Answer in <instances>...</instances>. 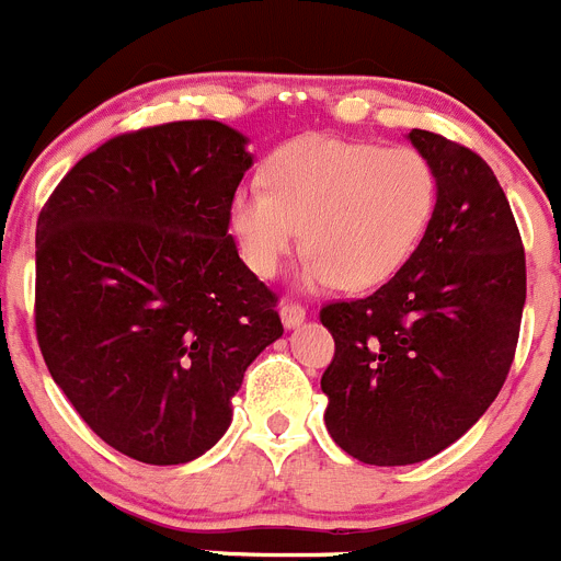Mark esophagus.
Listing matches in <instances>:
<instances>
[{
  "mask_svg": "<svg viewBox=\"0 0 561 561\" xmlns=\"http://www.w3.org/2000/svg\"><path fill=\"white\" fill-rule=\"evenodd\" d=\"M279 316L282 324H285L287 330H294L305 321V308H301V305H294V301H287V305H279Z\"/></svg>",
  "mask_w": 561,
  "mask_h": 561,
  "instance_id": "esophagus-1",
  "label": "esophagus"
}]
</instances>
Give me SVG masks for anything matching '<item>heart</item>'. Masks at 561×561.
Instances as JSON below:
<instances>
[{"instance_id": "heart-1", "label": "heart", "mask_w": 561, "mask_h": 561, "mask_svg": "<svg viewBox=\"0 0 561 561\" xmlns=\"http://www.w3.org/2000/svg\"><path fill=\"white\" fill-rule=\"evenodd\" d=\"M265 188L240 186L228 203L240 256L274 279L305 245L299 287L369 290L412 260L437 206L435 169L412 146L305 135L265 163Z\"/></svg>"}]
</instances>
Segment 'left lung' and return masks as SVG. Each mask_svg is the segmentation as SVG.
<instances>
[{
	"mask_svg": "<svg viewBox=\"0 0 561 561\" xmlns=\"http://www.w3.org/2000/svg\"><path fill=\"white\" fill-rule=\"evenodd\" d=\"M437 206L412 260L367 299L321 310L335 355L324 423L369 466H409L460 440L503 389L525 308V251L480 154L426 129Z\"/></svg>",
	"mask_w": 561,
	"mask_h": 561,
	"instance_id": "8db88e82",
	"label": "left lung"
}]
</instances>
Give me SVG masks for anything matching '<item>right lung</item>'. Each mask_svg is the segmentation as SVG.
<instances>
[{"mask_svg": "<svg viewBox=\"0 0 561 561\" xmlns=\"http://www.w3.org/2000/svg\"><path fill=\"white\" fill-rule=\"evenodd\" d=\"M251 165L245 135L220 121L152 126L78 160L38 214V347L121 455H206L245 369L282 335L276 296L228 233Z\"/></svg>", "mask_w": 561, "mask_h": 561, "instance_id": "right-lung-1", "label": "right lung"}]
</instances>
